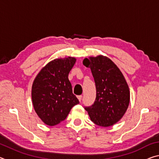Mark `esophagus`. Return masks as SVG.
Instances as JSON below:
<instances>
[{
    "mask_svg": "<svg viewBox=\"0 0 159 159\" xmlns=\"http://www.w3.org/2000/svg\"><path fill=\"white\" fill-rule=\"evenodd\" d=\"M78 98V99H79V102H81V99H82V95H79L77 97Z\"/></svg>",
    "mask_w": 159,
    "mask_h": 159,
    "instance_id": "1",
    "label": "esophagus"
}]
</instances>
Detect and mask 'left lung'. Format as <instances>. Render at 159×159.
I'll list each match as a JSON object with an SVG mask.
<instances>
[{
  "label": "left lung",
  "mask_w": 159,
  "mask_h": 159,
  "mask_svg": "<svg viewBox=\"0 0 159 159\" xmlns=\"http://www.w3.org/2000/svg\"><path fill=\"white\" fill-rule=\"evenodd\" d=\"M83 63L90 68L96 85L95 101L85 109L96 125H114L121 119L130 103V90L122 72L106 56L85 58Z\"/></svg>",
  "instance_id": "left-lung-1"
}]
</instances>
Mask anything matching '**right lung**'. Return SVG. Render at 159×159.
<instances>
[{"instance_id": "right-lung-1", "label": "right lung", "mask_w": 159, "mask_h": 159, "mask_svg": "<svg viewBox=\"0 0 159 159\" xmlns=\"http://www.w3.org/2000/svg\"><path fill=\"white\" fill-rule=\"evenodd\" d=\"M76 59H55L43 67L33 82L32 103L35 111L45 124L57 125L79 103L68 79Z\"/></svg>"}]
</instances>
